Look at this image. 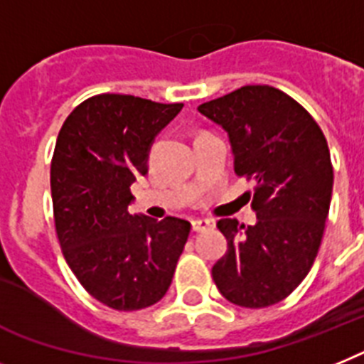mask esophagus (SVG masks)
<instances>
[{"label":"esophagus","instance_id":"1","mask_svg":"<svg viewBox=\"0 0 364 364\" xmlns=\"http://www.w3.org/2000/svg\"><path fill=\"white\" fill-rule=\"evenodd\" d=\"M214 221L212 219H193L191 221V229L195 232H203V230H208V229H214Z\"/></svg>","mask_w":364,"mask_h":364}]
</instances>
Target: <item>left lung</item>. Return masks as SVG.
<instances>
[{
  "label": "left lung",
  "mask_w": 364,
  "mask_h": 364,
  "mask_svg": "<svg viewBox=\"0 0 364 364\" xmlns=\"http://www.w3.org/2000/svg\"><path fill=\"white\" fill-rule=\"evenodd\" d=\"M197 109L229 135L236 175L255 180L257 223L218 221L229 249L212 268L214 283L238 307L275 305L307 277L322 243L333 191L327 141L307 111L269 85H245Z\"/></svg>",
  "instance_id": "1"
}]
</instances>
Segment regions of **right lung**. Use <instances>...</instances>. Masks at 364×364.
Listing matches in <instances>:
<instances>
[{"instance_id":"obj_1","label":"right lung","mask_w":364,"mask_h":364,"mask_svg":"<svg viewBox=\"0 0 364 364\" xmlns=\"http://www.w3.org/2000/svg\"><path fill=\"white\" fill-rule=\"evenodd\" d=\"M184 104L98 95L72 111L57 135L52 184L57 238L72 273L115 311L154 305L169 290L191 225L128 212L156 135Z\"/></svg>"}]
</instances>
